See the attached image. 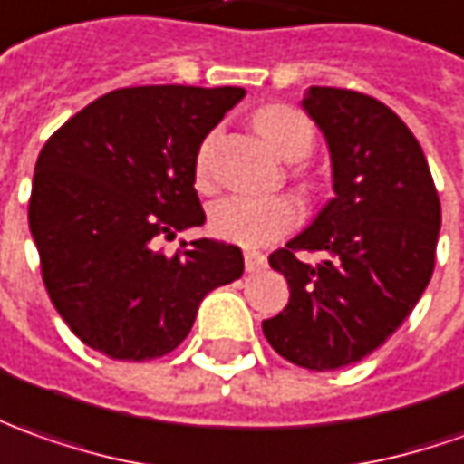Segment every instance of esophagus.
<instances>
[{
  "label": "esophagus",
  "instance_id": "1",
  "mask_svg": "<svg viewBox=\"0 0 464 464\" xmlns=\"http://www.w3.org/2000/svg\"><path fill=\"white\" fill-rule=\"evenodd\" d=\"M244 264L246 272H261L266 266V256L261 251H254V248H246L244 251Z\"/></svg>",
  "mask_w": 464,
  "mask_h": 464
}]
</instances>
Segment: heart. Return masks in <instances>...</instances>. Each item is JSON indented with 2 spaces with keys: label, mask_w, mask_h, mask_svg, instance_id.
Here are the masks:
<instances>
[{
  "label": "heart",
  "mask_w": 464,
  "mask_h": 464,
  "mask_svg": "<svg viewBox=\"0 0 464 464\" xmlns=\"http://www.w3.org/2000/svg\"><path fill=\"white\" fill-rule=\"evenodd\" d=\"M254 129L285 160H302L314 144V126L304 113L269 103L254 113ZM198 185L208 182V141L195 160ZM302 220V206L292 195H228L208 210V228L223 241L238 246H269Z\"/></svg>",
  "instance_id": "1"
}]
</instances>
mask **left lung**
Here are the masks:
<instances>
[{"mask_svg":"<svg viewBox=\"0 0 464 464\" xmlns=\"http://www.w3.org/2000/svg\"><path fill=\"white\" fill-rule=\"evenodd\" d=\"M302 109L327 140L335 198L269 256L289 304L261 327L289 363L335 371L381 348L417 307L434 272L442 208L417 137L386 103L312 86ZM299 250L325 258L312 267Z\"/></svg>","mask_w":464,"mask_h":464,"instance_id":"obj_1","label":"left lung"}]
</instances>
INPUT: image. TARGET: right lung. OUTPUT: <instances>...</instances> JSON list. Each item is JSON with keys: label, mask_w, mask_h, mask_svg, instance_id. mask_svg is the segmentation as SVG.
<instances>
[{"label": "right lung", "mask_w": 464, "mask_h": 464, "mask_svg": "<svg viewBox=\"0 0 464 464\" xmlns=\"http://www.w3.org/2000/svg\"><path fill=\"white\" fill-rule=\"evenodd\" d=\"M246 91L119 88L71 116L37 157L30 231L58 314L113 361H152L188 338L208 292L244 274L238 246L162 238L206 223L200 144Z\"/></svg>", "instance_id": "right-lung-1"}]
</instances>
